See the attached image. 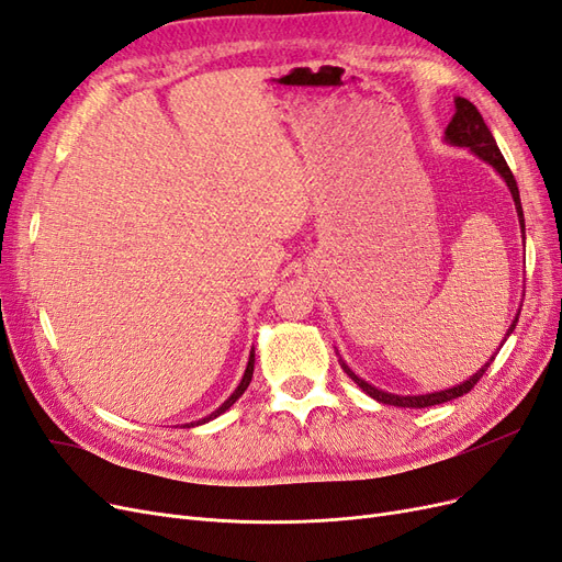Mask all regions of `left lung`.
Wrapping results in <instances>:
<instances>
[{
	"mask_svg": "<svg viewBox=\"0 0 562 562\" xmlns=\"http://www.w3.org/2000/svg\"><path fill=\"white\" fill-rule=\"evenodd\" d=\"M446 143H450V145H454V147H467V149H471L475 157L483 159L485 164H490V166L495 168V171L504 178V182H506V187H508V192H512L514 203H516V213H518V223H520V234H522V241H525V217H522L520 192H518L516 178H514V173H512V168L506 166V161H504V157H502V151H499L495 138H492L490 128H487L485 122H483L481 112L475 110V105L469 103L467 98H459V95L454 98V114H452L450 124H448V128H446ZM518 316H520V312L516 314V318H514V323H512V328L506 330V337L514 333L516 323H518ZM506 337H504V342H506ZM497 351H499V349H497ZM495 356H497V353H492V359H490L481 370H475V375H471L469 380L459 382V384H454V386H450V389H443V391H431V394H417V396L389 394V391H382V389H378V386H372L370 382H366V380H361L359 375H356V372L342 361V356H339V366H342V370L347 372V375H349L356 384H359L370 398H375V401H380V403H384V405H396V407H429V405L448 403V401H452V398H459V396L469 394V391L473 389V384L485 375V370L490 368V363L495 361Z\"/></svg>",
	"mask_w": 562,
	"mask_h": 562,
	"instance_id": "left-lung-1",
	"label": "left lung"
}]
</instances>
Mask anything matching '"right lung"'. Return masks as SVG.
<instances>
[{
  "label": "right lung",
  "instance_id": "right-lung-1",
  "mask_svg": "<svg viewBox=\"0 0 562 562\" xmlns=\"http://www.w3.org/2000/svg\"><path fill=\"white\" fill-rule=\"evenodd\" d=\"M252 368H255V349H250L246 372H244V378H241L239 386L234 389V394H232V396H229V398H227L223 405H220L217 411H213V413H211V415H206V417H201L199 422H190V424H184V427H187V429H190V427H199V424H206V422H211V419H215V417L223 415L225 411H229V407H232L236 401H239V398H241V394H244V391L248 389V384H250V380H252Z\"/></svg>",
  "mask_w": 562,
  "mask_h": 562
}]
</instances>
